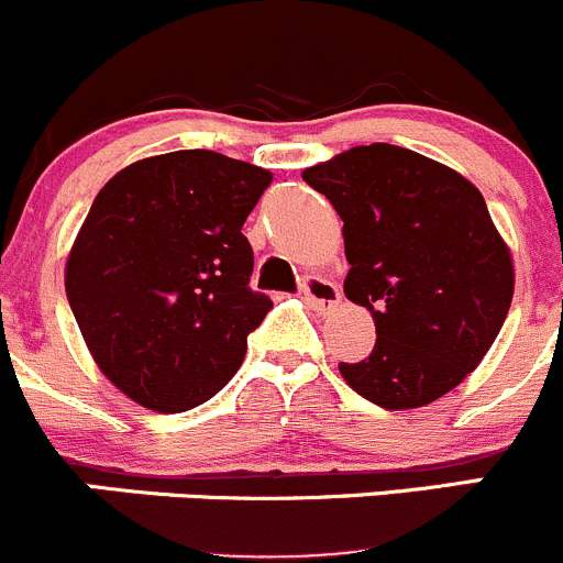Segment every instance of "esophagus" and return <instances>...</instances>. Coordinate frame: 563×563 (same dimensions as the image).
<instances>
[{
  "label": "esophagus",
  "mask_w": 563,
  "mask_h": 563,
  "mask_svg": "<svg viewBox=\"0 0 563 563\" xmlns=\"http://www.w3.org/2000/svg\"><path fill=\"white\" fill-rule=\"evenodd\" d=\"M300 289H303V300L314 311H328L333 306H339V300H342V292H339L336 284L320 279V276H306Z\"/></svg>",
  "instance_id": "1"
}]
</instances>
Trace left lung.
<instances>
[{
	"label": "left lung",
	"mask_w": 563,
	"mask_h": 563,
	"mask_svg": "<svg viewBox=\"0 0 563 563\" xmlns=\"http://www.w3.org/2000/svg\"><path fill=\"white\" fill-rule=\"evenodd\" d=\"M344 221V295L375 320V350L339 364L386 410L424 408L493 347L515 295V263L484 197L446 164L366 144L303 169Z\"/></svg>",
	"instance_id": "8db88e82"
}]
</instances>
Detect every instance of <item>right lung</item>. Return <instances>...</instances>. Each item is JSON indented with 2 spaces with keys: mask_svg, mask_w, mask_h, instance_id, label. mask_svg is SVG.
I'll use <instances>...</instances> for the list:
<instances>
[{
  "mask_svg": "<svg viewBox=\"0 0 563 563\" xmlns=\"http://www.w3.org/2000/svg\"><path fill=\"white\" fill-rule=\"evenodd\" d=\"M274 175L213 150L150 155L98 191L65 263V292L98 369L155 413L232 380L268 295L249 289L243 221Z\"/></svg>",
  "mask_w": 563,
  "mask_h": 563,
  "instance_id": "right-lung-1",
  "label": "right lung"
}]
</instances>
